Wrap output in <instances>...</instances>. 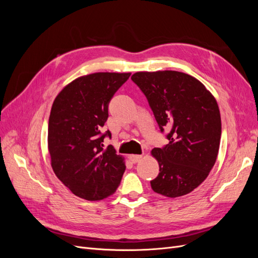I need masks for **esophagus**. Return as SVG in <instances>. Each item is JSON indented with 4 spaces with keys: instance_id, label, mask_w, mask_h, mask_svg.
Returning <instances> with one entry per match:
<instances>
[{
    "instance_id": "34e87169",
    "label": "esophagus",
    "mask_w": 258,
    "mask_h": 258,
    "mask_svg": "<svg viewBox=\"0 0 258 258\" xmlns=\"http://www.w3.org/2000/svg\"><path fill=\"white\" fill-rule=\"evenodd\" d=\"M130 159H131L132 162H135V163L139 162V161L142 160V155H131Z\"/></svg>"
}]
</instances>
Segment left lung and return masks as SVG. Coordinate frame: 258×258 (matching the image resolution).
Returning a JSON list of instances; mask_svg holds the SVG:
<instances>
[{"instance_id":"8db88e82","label":"left lung","mask_w":258,"mask_h":258,"mask_svg":"<svg viewBox=\"0 0 258 258\" xmlns=\"http://www.w3.org/2000/svg\"><path fill=\"white\" fill-rule=\"evenodd\" d=\"M131 80L147 98L160 130L171 128L169 143L151 152L159 163L153 190L169 198L189 194L208 177L220 148L215 98L197 79L177 71L137 72Z\"/></svg>"}]
</instances>
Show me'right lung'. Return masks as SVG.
I'll use <instances>...</instances> for the list:
<instances>
[{"label": "right lung", "mask_w": 258, "mask_h": 258, "mask_svg": "<svg viewBox=\"0 0 258 258\" xmlns=\"http://www.w3.org/2000/svg\"><path fill=\"white\" fill-rule=\"evenodd\" d=\"M131 73L99 72L77 77L54 99L48 121V152L54 174L75 196L102 200L119 186L126 170L101 134L108 103Z\"/></svg>", "instance_id": "add662e5"}]
</instances>
